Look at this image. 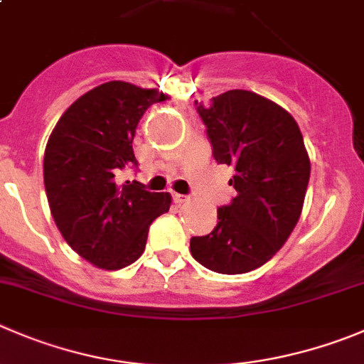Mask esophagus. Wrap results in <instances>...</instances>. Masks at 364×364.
I'll list each match as a JSON object with an SVG mask.
<instances>
[{"label":"esophagus","instance_id":"1","mask_svg":"<svg viewBox=\"0 0 364 364\" xmlns=\"http://www.w3.org/2000/svg\"><path fill=\"white\" fill-rule=\"evenodd\" d=\"M189 200V196H186V195H178V193H173V202L175 203H184V202H188Z\"/></svg>","mask_w":364,"mask_h":364}]
</instances>
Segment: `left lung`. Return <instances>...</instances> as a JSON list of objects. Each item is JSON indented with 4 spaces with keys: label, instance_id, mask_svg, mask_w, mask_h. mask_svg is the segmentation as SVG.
Wrapping results in <instances>:
<instances>
[{
    "label": "left lung",
    "instance_id": "8db88e82",
    "mask_svg": "<svg viewBox=\"0 0 364 364\" xmlns=\"http://www.w3.org/2000/svg\"><path fill=\"white\" fill-rule=\"evenodd\" d=\"M218 164L234 169L237 195L218 207V225L191 237V254L207 269L240 275L280 250L302 213L311 162L289 112L255 92L234 89L195 102Z\"/></svg>",
    "mask_w": 364,
    "mask_h": 364
}]
</instances>
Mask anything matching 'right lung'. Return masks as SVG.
Returning <instances> with one entry per match:
<instances>
[{"label": "right lung", "mask_w": 364, "mask_h": 364, "mask_svg": "<svg viewBox=\"0 0 364 364\" xmlns=\"http://www.w3.org/2000/svg\"><path fill=\"white\" fill-rule=\"evenodd\" d=\"M168 96L128 82H107L76 100L58 119L44 151V188L51 216L69 247L103 269L141 257L155 218L168 213L169 193L134 180L132 141L146 109Z\"/></svg>", "instance_id": "1"}]
</instances>
